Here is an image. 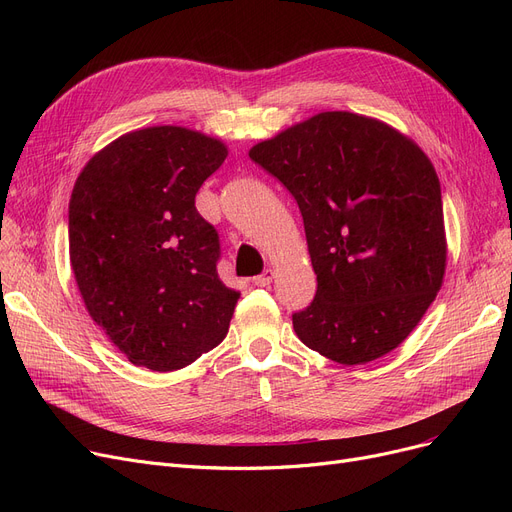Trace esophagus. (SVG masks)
<instances>
[{"instance_id":"34e87169","label":"esophagus","mask_w":512,"mask_h":512,"mask_svg":"<svg viewBox=\"0 0 512 512\" xmlns=\"http://www.w3.org/2000/svg\"><path fill=\"white\" fill-rule=\"evenodd\" d=\"M274 276H276L274 270H265L261 276H255V278H253V284H255V286H267V284H270V282L274 280Z\"/></svg>"}]
</instances>
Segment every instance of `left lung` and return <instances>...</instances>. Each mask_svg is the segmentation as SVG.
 <instances>
[{
    "instance_id": "8db88e82",
    "label": "left lung",
    "mask_w": 512,
    "mask_h": 512,
    "mask_svg": "<svg viewBox=\"0 0 512 512\" xmlns=\"http://www.w3.org/2000/svg\"><path fill=\"white\" fill-rule=\"evenodd\" d=\"M249 157L303 215L317 292L292 315L294 332L342 365L394 351L434 303L446 270L432 161L392 126L351 112L294 124Z\"/></svg>"
}]
</instances>
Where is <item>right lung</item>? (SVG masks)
<instances>
[{
  "label": "right lung",
  "mask_w": 512,
  "mask_h": 512,
  "mask_svg": "<svg viewBox=\"0 0 512 512\" xmlns=\"http://www.w3.org/2000/svg\"><path fill=\"white\" fill-rule=\"evenodd\" d=\"M226 155L203 132L151 126L103 147L76 178L72 272L89 315L132 365L182 369L228 334L240 292L220 280V236L195 207Z\"/></svg>",
  "instance_id": "right-lung-1"
}]
</instances>
